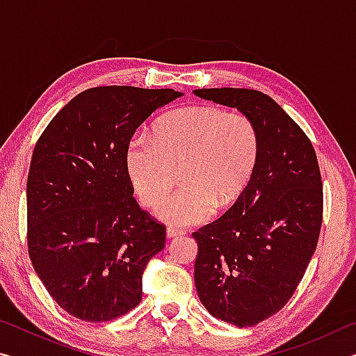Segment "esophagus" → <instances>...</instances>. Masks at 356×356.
<instances>
[{
    "label": "esophagus",
    "mask_w": 356,
    "mask_h": 356,
    "mask_svg": "<svg viewBox=\"0 0 356 356\" xmlns=\"http://www.w3.org/2000/svg\"><path fill=\"white\" fill-rule=\"evenodd\" d=\"M182 231H179V229H174V227H168L166 229V237L168 238H174V237H179L182 236Z\"/></svg>",
    "instance_id": "34e87169"
}]
</instances>
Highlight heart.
Wrapping results in <instances>:
<instances>
[{
    "label": "heart",
    "mask_w": 356,
    "mask_h": 356,
    "mask_svg": "<svg viewBox=\"0 0 356 356\" xmlns=\"http://www.w3.org/2000/svg\"><path fill=\"white\" fill-rule=\"evenodd\" d=\"M261 159L256 124L240 113L191 105L166 114L155 138L135 134L124 166L144 206L154 207L171 191L180 168L182 188L161 202L156 216L171 226L200 225L215 209L232 206L251 182Z\"/></svg>",
    "instance_id": "1"
}]
</instances>
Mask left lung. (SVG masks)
I'll use <instances>...</instances> for the list:
<instances>
[{"label":"left lung","instance_id":"8db88e82","mask_svg":"<svg viewBox=\"0 0 356 356\" xmlns=\"http://www.w3.org/2000/svg\"><path fill=\"white\" fill-rule=\"evenodd\" d=\"M256 124L261 159L251 182L218 220L193 232L195 284L213 317L252 327L284 308L314 254L323 190L317 156L298 124L254 89H196Z\"/></svg>","mask_w":356,"mask_h":356}]
</instances>
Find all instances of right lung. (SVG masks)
<instances>
[{
    "label": "right lung",
    "instance_id": "obj_1",
    "mask_svg": "<svg viewBox=\"0 0 356 356\" xmlns=\"http://www.w3.org/2000/svg\"><path fill=\"white\" fill-rule=\"evenodd\" d=\"M174 89L102 86L72 99L35 144L26 184L28 251L35 273L70 316L106 322L136 308L147 262L166 227L134 197L129 138Z\"/></svg>",
    "mask_w": 356,
    "mask_h": 356
}]
</instances>
